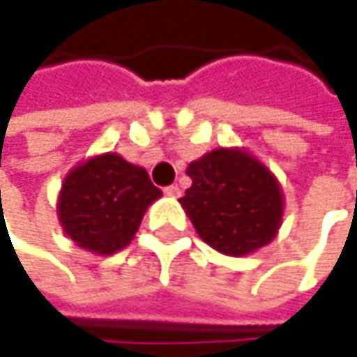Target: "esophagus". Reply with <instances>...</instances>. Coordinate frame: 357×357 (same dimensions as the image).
Returning <instances> with one entry per match:
<instances>
[{"mask_svg":"<svg viewBox=\"0 0 357 357\" xmlns=\"http://www.w3.org/2000/svg\"><path fill=\"white\" fill-rule=\"evenodd\" d=\"M165 194L172 196V198H178V196H181V190H179L178 185H167L165 188Z\"/></svg>","mask_w":357,"mask_h":357,"instance_id":"1","label":"esophagus"}]
</instances>
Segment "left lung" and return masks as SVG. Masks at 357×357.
<instances>
[{"label":"left lung","mask_w":357,"mask_h":357,"mask_svg":"<svg viewBox=\"0 0 357 357\" xmlns=\"http://www.w3.org/2000/svg\"><path fill=\"white\" fill-rule=\"evenodd\" d=\"M185 174L192 185L179 202L211 248L244 256L273 242L283 219V192L258 159L244 149H215Z\"/></svg>","instance_id":"8db88e82"}]
</instances>
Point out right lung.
I'll return each instance as SVG.
<instances>
[{
  "label": "right lung",
  "instance_id": "1",
  "mask_svg": "<svg viewBox=\"0 0 357 357\" xmlns=\"http://www.w3.org/2000/svg\"><path fill=\"white\" fill-rule=\"evenodd\" d=\"M161 196L144 167L128 163L117 153H105L66 176L57 217L76 246L109 256L134 240L149 204Z\"/></svg>",
  "mask_w": 357,
  "mask_h": 357
}]
</instances>
